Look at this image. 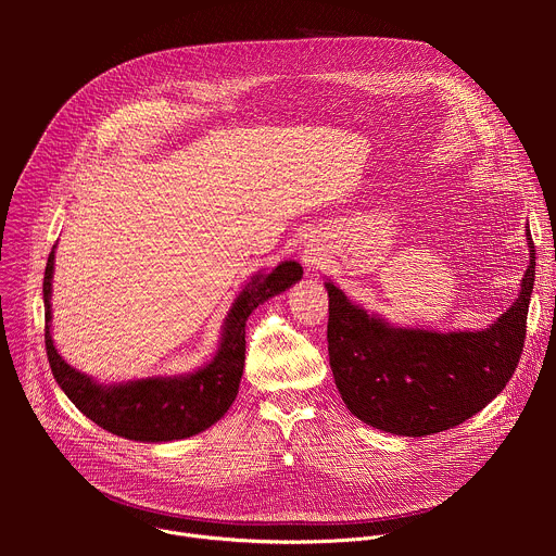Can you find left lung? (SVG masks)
Returning <instances> with one entry per match:
<instances>
[{"mask_svg": "<svg viewBox=\"0 0 556 556\" xmlns=\"http://www.w3.org/2000/svg\"><path fill=\"white\" fill-rule=\"evenodd\" d=\"M517 301L484 332L387 326L328 281L330 367L348 409L369 427L422 438L482 412L513 378L526 341L534 244Z\"/></svg>", "mask_w": 556, "mask_h": 556, "instance_id": "8db88e82", "label": "left lung"}]
</instances>
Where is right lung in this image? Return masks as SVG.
<instances>
[{
  "mask_svg": "<svg viewBox=\"0 0 556 556\" xmlns=\"http://www.w3.org/2000/svg\"><path fill=\"white\" fill-rule=\"evenodd\" d=\"M54 251L43 275L46 354L50 369L74 407L110 433L140 442H169L191 438L215 425L232 405L240 389L247 358V319L266 299L301 279L296 262H281L268 275H257L235 299L215 358L180 378H147L103 387L70 367L54 350L50 337V292Z\"/></svg>",
  "mask_w": 556,
  "mask_h": 556,
  "instance_id": "obj_1",
  "label": "right lung"
}]
</instances>
